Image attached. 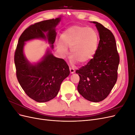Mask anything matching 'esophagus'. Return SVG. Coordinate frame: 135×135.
Segmentation results:
<instances>
[{"mask_svg":"<svg viewBox=\"0 0 135 135\" xmlns=\"http://www.w3.org/2000/svg\"><path fill=\"white\" fill-rule=\"evenodd\" d=\"M69 69H70V71L71 73V74H73V73H75V70L74 68H69Z\"/></svg>","mask_w":135,"mask_h":135,"instance_id":"1","label":"esophagus"}]
</instances>
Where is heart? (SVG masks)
Returning a JSON list of instances; mask_svg holds the SVG:
<instances>
[{
    "mask_svg": "<svg viewBox=\"0 0 135 135\" xmlns=\"http://www.w3.org/2000/svg\"><path fill=\"white\" fill-rule=\"evenodd\" d=\"M99 42V34L95 29L87 26H73L62 32L56 44L63 56L67 54L68 47L70 48L72 63L78 61L84 64L88 62L95 55Z\"/></svg>",
    "mask_w": 135,
    "mask_h": 135,
    "instance_id": "obj_1",
    "label": "heart"
}]
</instances>
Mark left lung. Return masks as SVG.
<instances>
[{"instance_id": "8db88e82", "label": "left lung", "mask_w": 135, "mask_h": 135, "mask_svg": "<svg viewBox=\"0 0 135 135\" xmlns=\"http://www.w3.org/2000/svg\"><path fill=\"white\" fill-rule=\"evenodd\" d=\"M91 22L96 25L100 41L93 58L76 70L80 77L77 89L84 99L97 103L107 97L116 83L119 56L112 32L99 22Z\"/></svg>"}]
</instances>
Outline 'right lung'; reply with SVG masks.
Here are the masks:
<instances>
[{"instance_id": "1", "label": "right lung", "mask_w": 135, "mask_h": 135, "mask_svg": "<svg viewBox=\"0 0 135 135\" xmlns=\"http://www.w3.org/2000/svg\"><path fill=\"white\" fill-rule=\"evenodd\" d=\"M60 21L61 17L30 25L20 36L16 47L14 60L18 81L26 95L38 103L49 101L57 95L70 70L63 59L56 57L49 50L39 62L31 64L24 55L23 47L25 42L42 39L48 40L52 50L56 36L55 27Z\"/></svg>"}]
</instances>
